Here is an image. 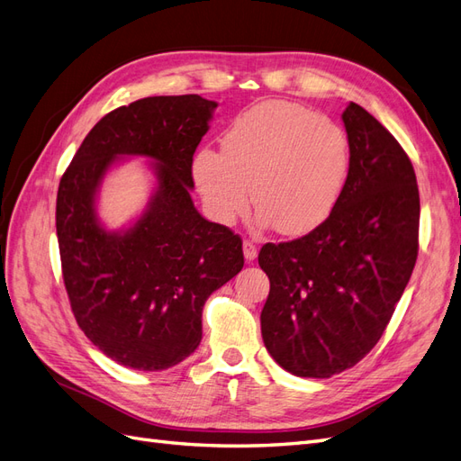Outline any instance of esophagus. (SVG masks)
I'll list each match as a JSON object with an SVG mask.
<instances>
[{
	"mask_svg": "<svg viewBox=\"0 0 461 461\" xmlns=\"http://www.w3.org/2000/svg\"><path fill=\"white\" fill-rule=\"evenodd\" d=\"M242 249H244V258H246V261H254V259L258 258V246H256L252 240H244Z\"/></svg>",
	"mask_w": 461,
	"mask_h": 461,
	"instance_id": "34e87169",
	"label": "esophagus"
}]
</instances>
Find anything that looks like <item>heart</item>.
<instances>
[{"instance_id": "obj_1", "label": "heart", "mask_w": 461, "mask_h": 461, "mask_svg": "<svg viewBox=\"0 0 461 461\" xmlns=\"http://www.w3.org/2000/svg\"><path fill=\"white\" fill-rule=\"evenodd\" d=\"M350 159V140L337 121L298 104L269 100L229 124L222 151L200 149L192 175L207 212L222 225L246 213L252 186L259 227L303 236L337 209Z\"/></svg>"}]
</instances>
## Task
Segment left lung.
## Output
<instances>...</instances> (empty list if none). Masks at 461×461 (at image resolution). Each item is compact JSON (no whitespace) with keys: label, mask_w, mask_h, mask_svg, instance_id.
Returning <instances> with one entry per match:
<instances>
[{"label":"left lung","mask_w":461,"mask_h":461,"mask_svg":"<svg viewBox=\"0 0 461 461\" xmlns=\"http://www.w3.org/2000/svg\"><path fill=\"white\" fill-rule=\"evenodd\" d=\"M350 175L332 215L302 239L265 244L261 337L278 366L329 379L364 359L400 302L420 249V190L396 138L350 102Z\"/></svg>","instance_id":"1"}]
</instances>
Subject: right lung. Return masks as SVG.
Listing matches in <instances>:
<instances>
[{
    "instance_id": "1",
    "label": "right lung",
    "mask_w": 461,
    "mask_h": 461,
    "mask_svg": "<svg viewBox=\"0 0 461 461\" xmlns=\"http://www.w3.org/2000/svg\"><path fill=\"white\" fill-rule=\"evenodd\" d=\"M217 104L153 95L107 113L61 176L55 207L63 281L78 327L117 364L163 371L202 340L212 292L244 267L242 240L194 207L192 158ZM142 155L158 186L127 231H107L95 198L119 157Z\"/></svg>"
}]
</instances>
